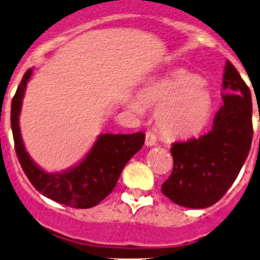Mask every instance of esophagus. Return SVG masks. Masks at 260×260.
Segmentation results:
<instances>
[{"label":"esophagus","instance_id":"esophagus-1","mask_svg":"<svg viewBox=\"0 0 260 260\" xmlns=\"http://www.w3.org/2000/svg\"><path fill=\"white\" fill-rule=\"evenodd\" d=\"M156 141H157V137L153 132H151V131L146 132V141H145L146 146L148 147L156 146Z\"/></svg>","mask_w":260,"mask_h":260}]
</instances>
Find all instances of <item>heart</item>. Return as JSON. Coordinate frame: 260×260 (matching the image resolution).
Segmentation results:
<instances>
[{"instance_id":"b5f03b06","label":"heart","mask_w":260,"mask_h":260,"mask_svg":"<svg viewBox=\"0 0 260 260\" xmlns=\"http://www.w3.org/2000/svg\"><path fill=\"white\" fill-rule=\"evenodd\" d=\"M136 113L157 108V127L167 137L186 138L198 135L210 120L214 98L205 80L188 72H176L147 84L131 102Z\"/></svg>"}]
</instances>
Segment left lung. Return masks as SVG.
<instances>
[{
    "label": "left lung",
    "instance_id": "left-lung-1",
    "mask_svg": "<svg viewBox=\"0 0 260 260\" xmlns=\"http://www.w3.org/2000/svg\"><path fill=\"white\" fill-rule=\"evenodd\" d=\"M222 101L208 135L171 147L174 170L161 190L177 205H214L229 190L248 157L253 138L250 90L229 60L222 77Z\"/></svg>",
    "mask_w": 260,
    "mask_h": 260
}]
</instances>
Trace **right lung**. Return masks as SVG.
Here are the masks:
<instances>
[{"mask_svg": "<svg viewBox=\"0 0 260 260\" xmlns=\"http://www.w3.org/2000/svg\"><path fill=\"white\" fill-rule=\"evenodd\" d=\"M31 75L32 69H28L11 104V128L21 167L34 187L46 198L70 208H93L113 191L123 167L142 148L145 133L101 135L79 165L64 172L44 171L26 151L18 124L22 98Z\"/></svg>", "mask_w": 260, "mask_h": 260, "instance_id": "right-lung-1", "label": "right lung"}]
</instances>
